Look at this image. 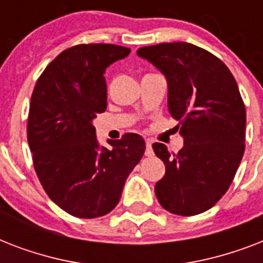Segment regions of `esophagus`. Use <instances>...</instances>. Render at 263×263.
Masks as SVG:
<instances>
[{
    "label": "esophagus",
    "instance_id": "obj_1",
    "mask_svg": "<svg viewBox=\"0 0 263 263\" xmlns=\"http://www.w3.org/2000/svg\"><path fill=\"white\" fill-rule=\"evenodd\" d=\"M147 157L154 156V152H153L152 147V140H146V153H144Z\"/></svg>",
    "mask_w": 263,
    "mask_h": 263
}]
</instances>
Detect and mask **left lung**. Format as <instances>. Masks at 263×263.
I'll return each instance as SVG.
<instances>
[{
    "label": "left lung",
    "mask_w": 263,
    "mask_h": 263,
    "mask_svg": "<svg viewBox=\"0 0 263 263\" xmlns=\"http://www.w3.org/2000/svg\"><path fill=\"white\" fill-rule=\"evenodd\" d=\"M168 82V109L184 146L171 154L153 144L165 175L156 195L165 210L195 216L213 208L236 175L246 142V107L228 67L216 55L187 42L138 49Z\"/></svg>",
    "instance_id": "left-lung-1"
}]
</instances>
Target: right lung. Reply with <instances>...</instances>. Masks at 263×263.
<instances>
[{
    "label": "right lung",
    "instance_id": "right-lung-1",
    "mask_svg": "<svg viewBox=\"0 0 263 263\" xmlns=\"http://www.w3.org/2000/svg\"><path fill=\"white\" fill-rule=\"evenodd\" d=\"M131 49L109 43L76 45L46 67L31 97L27 139L36 176L53 202L79 218L117 206L125 180L143 157L138 134L101 147L92 120L106 110L105 71Z\"/></svg>",
    "mask_w": 263,
    "mask_h": 263
}]
</instances>
